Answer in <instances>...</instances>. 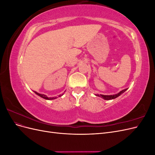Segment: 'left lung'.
Returning a JSON list of instances; mask_svg holds the SVG:
<instances>
[{
  "label": "left lung",
  "mask_w": 155,
  "mask_h": 155,
  "mask_svg": "<svg viewBox=\"0 0 155 155\" xmlns=\"http://www.w3.org/2000/svg\"><path fill=\"white\" fill-rule=\"evenodd\" d=\"M127 90V88H125V89H124V90H122L120 92H118V94H113V95H103V94H95V95L103 98V99H104L105 100H113V99H115V98H116V97H118L121 94H122L124 92H125Z\"/></svg>",
  "instance_id": "1"
}]
</instances>
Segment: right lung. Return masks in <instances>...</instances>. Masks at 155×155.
Wrapping results in <instances>:
<instances>
[{"label": "right lung", "instance_id": "obj_1", "mask_svg": "<svg viewBox=\"0 0 155 155\" xmlns=\"http://www.w3.org/2000/svg\"><path fill=\"white\" fill-rule=\"evenodd\" d=\"M34 92L37 95H38L39 96H40V97H43V98H44V99H45V100H54V99H56V98H57V97H47L46 96V95H45V94H39V93H38V92H35V91H34ZM63 94H61V95H59V97L60 96H62Z\"/></svg>", "mask_w": 155, "mask_h": 155}]
</instances>
